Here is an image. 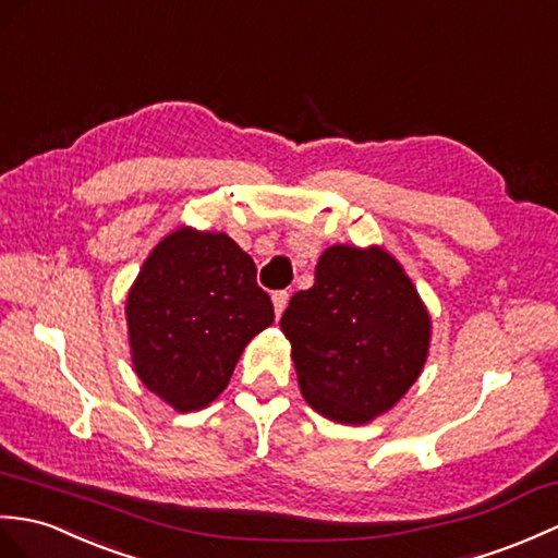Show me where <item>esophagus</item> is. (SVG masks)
Returning a JSON list of instances; mask_svg holds the SVG:
<instances>
[{
  "label": "esophagus",
  "mask_w": 558,
  "mask_h": 558,
  "mask_svg": "<svg viewBox=\"0 0 558 558\" xmlns=\"http://www.w3.org/2000/svg\"><path fill=\"white\" fill-rule=\"evenodd\" d=\"M270 300H274V308H276V316L280 318L282 316V311H284V306H288V300H290V294L284 292V290H278V292H274V296H270Z\"/></svg>",
  "instance_id": "1"
}]
</instances>
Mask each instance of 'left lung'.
I'll return each mask as SVG.
<instances>
[{
	"instance_id": "8db88e82",
	"label": "left lung",
	"mask_w": 558,
	"mask_h": 558,
	"mask_svg": "<svg viewBox=\"0 0 558 558\" xmlns=\"http://www.w3.org/2000/svg\"><path fill=\"white\" fill-rule=\"evenodd\" d=\"M280 330L308 407L352 425L390 411L418 380L430 349V314L383 247L323 252L314 288L292 296Z\"/></svg>"
}]
</instances>
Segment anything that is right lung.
Here are the masks:
<instances>
[{"mask_svg":"<svg viewBox=\"0 0 558 558\" xmlns=\"http://www.w3.org/2000/svg\"><path fill=\"white\" fill-rule=\"evenodd\" d=\"M274 318L252 256L226 232L187 226L151 250L125 300L137 378L180 413L226 390L244 347Z\"/></svg>","mask_w":558,"mask_h":558,"instance_id":"obj_1","label":"right lung"}]
</instances>
